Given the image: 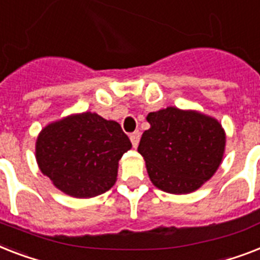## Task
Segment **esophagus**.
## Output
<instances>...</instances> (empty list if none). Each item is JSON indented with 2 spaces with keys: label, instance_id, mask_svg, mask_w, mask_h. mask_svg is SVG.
Listing matches in <instances>:
<instances>
[{
  "label": "esophagus",
  "instance_id": "obj_1",
  "mask_svg": "<svg viewBox=\"0 0 260 260\" xmlns=\"http://www.w3.org/2000/svg\"><path fill=\"white\" fill-rule=\"evenodd\" d=\"M140 140H141V133L138 132V130L130 134V141H132L133 146H134V147L138 146V143H140Z\"/></svg>",
  "mask_w": 260,
  "mask_h": 260
}]
</instances>
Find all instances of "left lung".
Segmentation results:
<instances>
[{"label": "left lung", "mask_w": 260, "mask_h": 260, "mask_svg": "<svg viewBox=\"0 0 260 260\" xmlns=\"http://www.w3.org/2000/svg\"><path fill=\"white\" fill-rule=\"evenodd\" d=\"M150 128L138 151L146 161L151 182L168 193H190L212 177L225 146L216 119L196 111L168 107L147 115Z\"/></svg>", "instance_id": "obj_1"}]
</instances>
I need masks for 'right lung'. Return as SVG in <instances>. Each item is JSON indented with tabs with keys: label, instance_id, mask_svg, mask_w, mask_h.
Wrapping results in <instances>:
<instances>
[{
	"label": "right lung",
	"instance_id": "1",
	"mask_svg": "<svg viewBox=\"0 0 260 260\" xmlns=\"http://www.w3.org/2000/svg\"><path fill=\"white\" fill-rule=\"evenodd\" d=\"M132 142L114 120L83 113L48 124L36 142L41 172L70 196L88 199L115 184L118 161Z\"/></svg>",
	"mask_w": 260,
	"mask_h": 260
}]
</instances>
